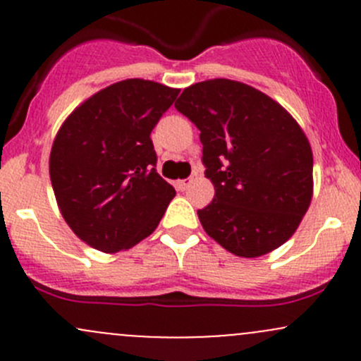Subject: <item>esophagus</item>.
Here are the masks:
<instances>
[{"label": "esophagus", "mask_w": 361, "mask_h": 361, "mask_svg": "<svg viewBox=\"0 0 361 361\" xmlns=\"http://www.w3.org/2000/svg\"><path fill=\"white\" fill-rule=\"evenodd\" d=\"M192 181H194V180H192V178H188V180H180L176 185H178V188H180L181 192H185L188 187H190Z\"/></svg>", "instance_id": "esophagus-1"}]
</instances>
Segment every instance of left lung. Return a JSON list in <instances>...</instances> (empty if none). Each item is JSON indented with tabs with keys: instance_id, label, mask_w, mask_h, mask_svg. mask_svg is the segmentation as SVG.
<instances>
[{
	"instance_id": "8db88e82",
	"label": "left lung",
	"mask_w": 361,
	"mask_h": 361,
	"mask_svg": "<svg viewBox=\"0 0 361 361\" xmlns=\"http://www.w3.org/2000/svg\"><path fill=\"white\" fill-rule=\"evenodd\" d=\"M201 134L214 197L199 209L204 231L238 257L279 248L312 197V152L281 104L234 80H206L174 103Z\"/></svg>"
}]
</instances>
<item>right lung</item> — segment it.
<instances>
[{
    "label": "right lung",
    "mask_w": 361,
    "mask_h": 361,
    "mask_svg": "<svg viewBox=\"0 0 361 361\" xmlns=\"http://www.w3.org/2000/svg\"><path fill=\"white\" fill-rule=\"evenodd\" d=\"M178 94L150 80H123L80 104L57 133L54 194L71 231L92 248H133L157 228L176 195L155 169L150 134Z\"/></svg>",
    "instance_id": "obj_1"
}]
</instances>
